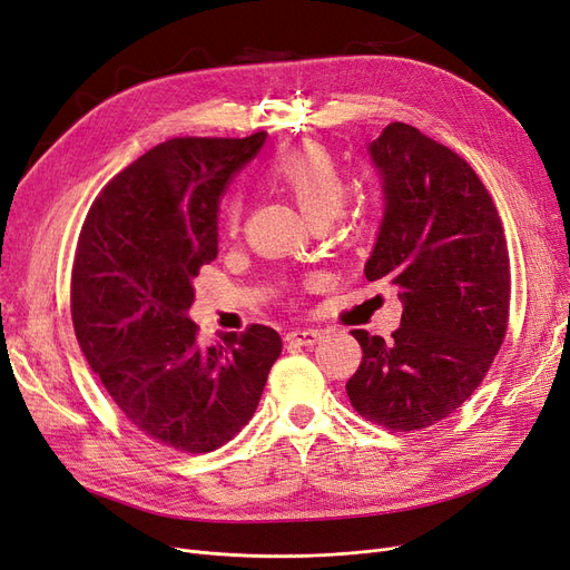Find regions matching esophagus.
<instances>
[{"label": "esophagus", "instance_id": "1", "mask_svg": "<svg viewBox=\"0 0 570 570\" xmlns=\"http://www.w3.org/2000/svg\"><path fill=\"white\" fill-rule=\"evenodd\" d=\"M285 340L299 344V347H314L316 342H321V331H312V327H306V331H292Z\"/></svg>", "mask_w": 570, "mask_h": 570}]
</instances>
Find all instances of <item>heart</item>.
Segmentation results:
<instances>
[{
  "mask_svg": "<svg viewBox=\"0 0 570 570\" xmlns=\"http://www.w3.org/2000/svg\"><path fill=\"white\" fill-rule=\"evenodd\" d=\"M271 180L295 199L302 214L312 223H331L347 197V180L331 151L321 145H302L281 154L268 170ZM243 218V197L233 195L223 204L220 226L235 235Z\"/></svg>",
  "mask_w": 570,
  "mask_h": 570,
  "instance_id": "1",
  "label": "heart"
}]
</instances>
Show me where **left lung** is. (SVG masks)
Segmentation results:
<instances>
[{"label":"left lung","mask_w":570,"mask_h":570,"mask_svg":"<svg viewBox=\"0 0 570 570\" xmlns=\"http://www.w3.org/2000/svg\"><path fill=\"white\" fill-rule=\"evenodd\" d=\"M368 159L383 220L364 273L400 289L404 312L392 340L352 331L364 356L347 394L373 423L421 430L469 400L502 347L507 237L475 170L419 128L390 124Z\"/></svg>","instance_id":"left-lung-1"}]
</instances>
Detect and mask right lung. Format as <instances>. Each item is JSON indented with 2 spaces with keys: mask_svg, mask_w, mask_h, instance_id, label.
Masks as SVG:
<instances>
[{
  "mask_svg": "<svg viewBox=\"0 0 570 570\" xmlns=\"http://www.w3.org/2000/svg\"><path fill=\"white\" fill-rule=\"evenodd\" d=\"M266 132L174 137L101 189L78 239L71 314L80 350L120 413L174 450L202 454L254 416L283 340L268 325L199 347L187 316L218 254V204Z\"/></svg>",
  "mask_w": 570,
  "mask_h": 570,
  "instance_id": "obj_1",
  "label": "right lung"
}]
</instances>
